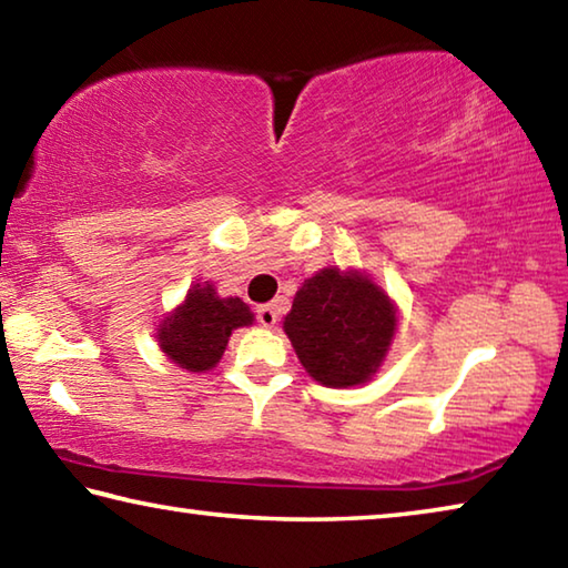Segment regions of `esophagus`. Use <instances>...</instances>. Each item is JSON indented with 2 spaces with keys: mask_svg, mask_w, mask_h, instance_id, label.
<instances>
[{
  "mask_svg": "<svg viewBox=\"0 0 568 568\" xmlns=\"http://www.w3.org/2000/svg\"><path fill=\"white\" fill-rule=\"evenodd\" d=\"M257 323L263 325V328H275L277 325V311L273 305H261L257 307Z\"/></svg>",
  "mask_w": 568,
  "mask_h": 568,
  "instance_id": "1",
  "label": "esophagus"
}]
</instances>
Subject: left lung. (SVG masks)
<instances>
[{
  "label": "left lung",
  "mask_w": 568,
  "mask_h": 568,
  "mask_svg": "<svg viewBox=\"0 0 568 568\" xmlns=\"http://www.w3.org/2000/svg\"><path fill=\"white\" fill-rule=\"evenodd\" d=\"M283 331L307 376L328 388H353L386 361L398 307L371 275L331 265L297 287Z\"/></svg>",
  "instance_id": "left-lung-1"
}]
</instances>
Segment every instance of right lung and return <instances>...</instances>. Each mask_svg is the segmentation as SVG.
I'll return each instance as SVG.
<instances>
[{
    "label": "right lung",
    "instance_id": "1",
    "mask_svg": "<svg viewBox=\"0 0 568 568\" xmlns=\"http://www.w3.org/2000/svg\"><path fill=\"white\" fill-rule=\"evenodd\" d=\"M255 313L237 295L220 297L215 285L192 283L175 311L158 325V345L168 358L190 373L215 368L233 331L253 325Z\"/></svg>",
    "mask_w": 568,
    "mask_h": 568
}]
</instances>
